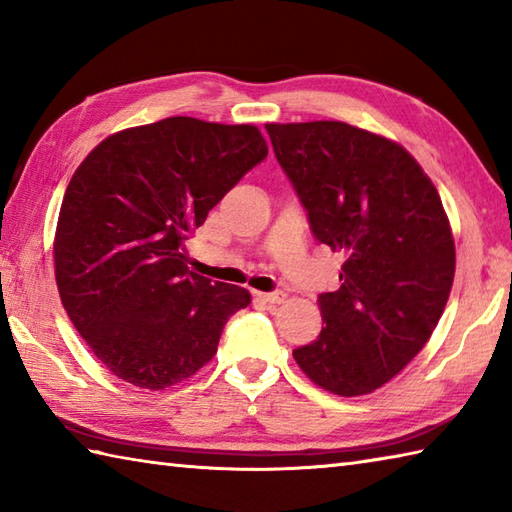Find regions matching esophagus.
<instances>
[{
  "label": "esophagus",
  "instance_id": "34e87169",
  "mask_svg": "<svg viewBox=\"0 0 512 512\" xmlns=\"http://www.w3.org/2000/svg\"><path fill=\"white\" fill-rule=\"evenodd\" d=\"M266 303H284L286 301V292H264V295H259Z\"/></svg>",
  "mask_w": 512,
  "mask_h": 512
}]
</instances>
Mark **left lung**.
<instances>
[{
    "instance_id": "left-lung-1",
    "label": "left lung",
    "mask_w": 512,
    "mask_h": 512,
    "mask_svg": "<svg viewBox=\"0 0 512 512\" xmlns=\"http://www.w3.org/2000/svg\"><path fill=\"white\" fill-rule=\"evenodd\" d=\"M266 132L314 237L345 253L341 288L319 295L321 334L292 356L330 394H372L422 350L449 301L455 244L438 189L405 147L361 127Z\"/></svg>"
}]
</instances>
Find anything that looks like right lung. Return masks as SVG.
<instances>
[{
    "label": "right lung",
    "instance_id": "obj_1",
    "mask_svg": "<svg viewBox=\"0 0 512 512\" xmlns=\"http://www.w3.org/2000/svg\"><path fill=\"white\" fill-rule=\"evenodd\" d=\"M266 156L255 125L171 116L107 136L74 171L54 277L76 332L125 383L156 391L193 376L250 303L246 288L191 273L184 239Z\"/></svg>",
    "mask_w": 512,
    "mask_h": 512
}]
</instances>
